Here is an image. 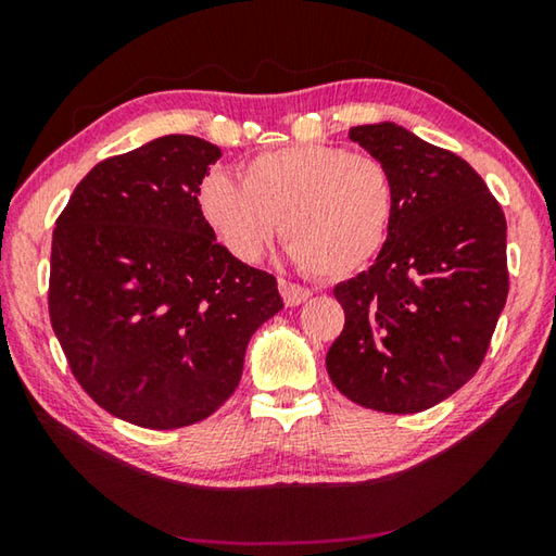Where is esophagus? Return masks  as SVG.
<instances>
[{
  "label": "esophagus",
  "mask_w": 556,
  "mask_h": 556,
  "mask_svg": "<svg viewBox=\"0 0 556 556\" xmlns=\"http://www.w3.org/2000/svg\"><path fill=\"white\" fill-rule=\"evenodd\" d=\"M279 291H281V299H285L287 306H299V304H304L308 296H312V289L294 285V281H289V279H279Z\"/></svg>",
  "instance_id": "1"
}]
</instances>
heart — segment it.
Returning <instances> with one entry per match:
<instances>
[{
    "mask_svg": "<svg viewBox=\"0 0 556 556\" xmlns=\"http://www.w3.org/2000/svg\"><path fill=\"white\" fill-rule=\"evenodd\" d=\"M205 223L242 262H257L279 230L312 275L351 277L388 244L397 184L382 159L341 147L296 144L250 159L242 184L223 174L199 191Z\"/></svg>",
    "mask_w": 556,
    "mask_h": 556,
    "instance_id": "heart-1",
    "label": "heart"
}]
</instances>
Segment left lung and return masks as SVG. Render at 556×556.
<instances>
[{
	"instance_id": "8db88e82",
	"label": "left lung",
	"mask_w": 556,
	"mask_h": 556,
	"mask_svg": "<svg viewBox=\"0 0 556 556\" xmlns=\"http://www.w3.org/2000/svg\"><path fill=\"white\" fill-rule=\"evenodd\" d=\"M353 142L397 184L388 244L333 289L345 326L328 378L361 407L414 414L481 368L507 299L505 213L473 166L400 125H361Z\"/></svg>"
}]
</instances>
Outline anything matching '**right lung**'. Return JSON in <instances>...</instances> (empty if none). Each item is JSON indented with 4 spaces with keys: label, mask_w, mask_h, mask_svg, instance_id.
<instances>
[{
    "label": "right lung",
    "mask_w": 556,
    "mask_h": 556,
    "mask_svg": "<svg viewBox=\"0 0 556 556\" xmlns=\"http://www.w3.org/2000/svg\"><path fill=\"white\" fill-rule=\"evenodd\" d=\"M220 149L166 135L110 156L55 220L49 314L80 388L144 429L195 425L238 388L252 333L285 301L232 257L199 191Z\"/></svg>",
    "instance_id": "right-lung-1"
}]
</instances>
